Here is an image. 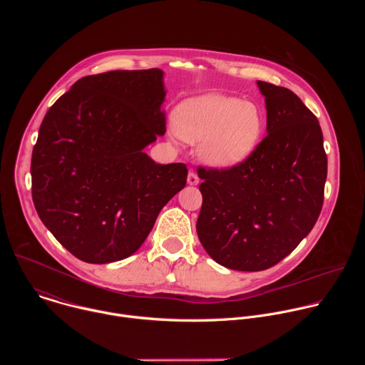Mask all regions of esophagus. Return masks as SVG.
Returning <instances> with one entry per match:
<instances>
[{
  "mask_svg": "<svg viewBox=\"0 0 365 365\" xmlns=\"http://www.w3.org/2000/svg\"><path fill=\"white\" fill-rule=\"evenodd\" d=\"M187 183H189V185H197V183H199L197 175H196L195 172H192V170L187 173Z\"/></svg>",
  "mask_w": 365,
  "mask_h": 365,
  "instance_id": "34e87169",
  "label": "esophagus"
}]
</instances>
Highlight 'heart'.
<instances>
[{
	"label": "heart",
	"mask_w": 365,
	"mask_h": 365,
	"mask_svg": "<svg viewBox=\"0 0 365 365\" xmlns=\"http://www.w3.org/2000/svg\"><path fill=\"white\" fill-rule=\"evenodd\" d=\"M264 117L251 102L207 95L183 102L176 111V131L189 143H200L206 163L230 168L241 163L262 138Z\"/></svg>",
	"instance_id": "heart-1"
}]
</instances>
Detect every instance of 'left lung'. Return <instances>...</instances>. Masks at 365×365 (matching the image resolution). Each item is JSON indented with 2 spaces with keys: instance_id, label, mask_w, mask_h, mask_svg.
<instances>
[{
  "instance_id": "left-lung-1",
  "label": "left lung",
  "mask_w": 365,
  "mask_h": 365,
  "mask_svg": "<svg viewBox=\"0 0 365 365\" xmlns=\"http://www.w3.org/2000/svg\"><path fill=\"white\" fill-rule=\"evenodd\" d=\"M267 135L231 168H197L200 244L217 263L262 272L289 255L317 224L328 159L318 118L290 89L258 81Z\"/></svg>"
}]
</instances>
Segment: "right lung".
<instances>
[{
  "label": "right lung",
  "mask_w": 365,
  "mask_h": 365,
  "mask_svg": "<svg viewBox=\"0 0 365 365\" xmlns=\"http://www.w3.org/2000/svg\"><path fill=\"white\" fill-rule=\"evenodd\" d=\"M163 72L111 71L79 79L46 113L31 154V196L53 237L91 264L134 254L186 185L183 163L143 148L166 133Z\"/></svg>",
  "instance_id": "1"
}]
</instances>
